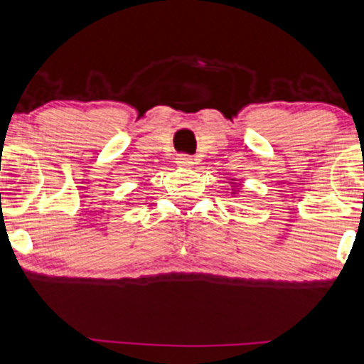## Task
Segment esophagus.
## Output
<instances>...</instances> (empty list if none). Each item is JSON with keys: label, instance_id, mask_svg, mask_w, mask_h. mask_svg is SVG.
<instances>
[{"label": "esophagus", "instance_id": "34e87169", "mask_svg": "<svg viewBox=\"0 0 364 364\" xmlns=\"http://www.w3.org/2000/svg\"><path fill=\"white\" fill-rule=\"evenodd\" d=\"M176 164H178L179 167H192L193 166V159L188 155H179V159L176 160Z\"/></svg>", "mask_w": 364, "mask_h": 364}]
</instances>
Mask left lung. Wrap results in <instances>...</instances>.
<instances>
[{
    "mask_svg": "<svg viewBox=\"0 0 364 364\" xmlns=\"http://www.w3.org/2000/svg\"><path fill=\"white\" fill-rule=\"evenodd\" d=\"M233 193H235V190H233Z\"/></svg>",
    "mask_w": 364,
    "mask_h": 364,
    "instance_id": "left-lung-1",
    "label": "left lung"
}]
</instances>
